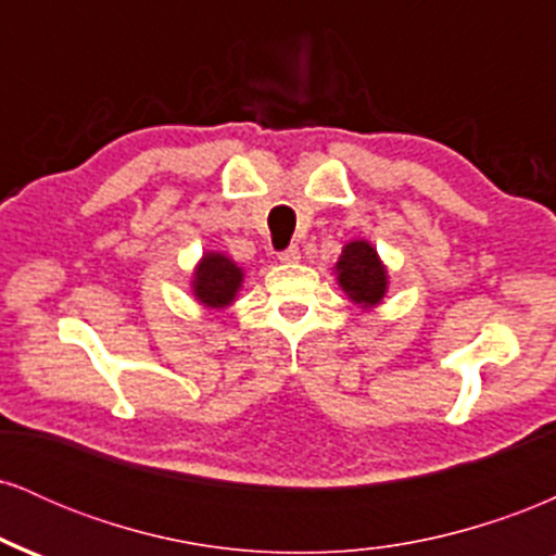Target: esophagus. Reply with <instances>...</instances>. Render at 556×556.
<instances>
[{"label":"esophagus","instance_id":"esophagus-1","mask_svg":"<svg viewBox=\"0 0 556 556\" xmlns=\"http://www.w3.org/2000/svg\"><path fill=\"white\" fill-rule=\"evenodd\" d=\"M279 261H282V264H298V261H300V248L298 245H290V248H287V251L279 253Z\"/></svg>","mask_w":556,"mask_h":556}]
</instances>
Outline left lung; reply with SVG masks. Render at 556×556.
Instances as JSON below:
<instances>
[{
	"instance_id": "1",
	"label": "left lung",
	"mask_w": 556,
	"mask_h": 556,
	"mask_svg": "<svg viewBox=\"0 0 556 556\" xmlns=\"http://www.w3.org/2000/svg\"><path fill=\"white\" fill-rule=\"evenodd\" d=\"M331 271H334L340 290L361 311H374L384 303L389 292V269L368 240L355 238L344 242Z\"/></svg>"
}]
</instances>
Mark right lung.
<instances>
[{
    "label": "right lung",
    "instance_id": "add662e5",
    "mask_svg": "<svg viewBox=\"0 0 556 556\" xmlns=\"http://www.w3.org/2000/svg\"><path fill=\"white\" fill-rule=\"evenodd\" d=\"M245 282V271L222 251H206L193 266L190 292L195 303L208 311H225L238 300V292Z\"/></svg>",
    "mask_w": 556,
    "mask_h": 556
}]
</instances>
